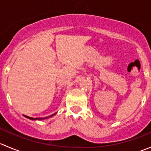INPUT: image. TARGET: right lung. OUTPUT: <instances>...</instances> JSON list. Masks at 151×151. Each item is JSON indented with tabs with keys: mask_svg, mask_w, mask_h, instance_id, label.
<instances>
[{
	"mask_svg": "<svg viewBox=\"0 0 151 151\" xmlns=\"http://www.w3.org/2000/svg\"><path fill=\"white\" fill-rule=\"evenodd\" d=\"M56 113H57V112H55V113H54V114H52V115H50L49 117H45V118H32V117L27 116V115H23V116L25 117V118H28V119L32 120V121H42V120H45V119H47V118H52V117L54 116V115H55Z\"/></svg>",
	"mask_w": 151,
	"mask_h": 151,
	"instance_id": "1",
	"label": "right lung"
}]
</instances>
